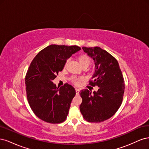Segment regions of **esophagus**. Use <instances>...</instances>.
I'll use <instances>...</instances> for the list:
<instances>
[{
	"mask_svg": "<svg viewBox=\"0 0 149 149\" xmlns=\"http://www.w3.org/2000/svg\"><path fill=\"white\" fill-rule=\"evenodd\" d=\"M76 94H79V91H80V90L78 89V88H76Z\"/></svg>",
	"mask_w": 149,
	"mask_h": 149,
	"instance_id": "34e87169",
	"label": "esophagus"
}]
</instances>
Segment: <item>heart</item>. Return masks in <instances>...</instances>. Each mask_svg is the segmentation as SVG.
I'll return each instance as SVG.
<instances>
[{"instance_id": "1", "label": "heart", "mask_w": 149, "mask_h": 149, "mask_svg": "<svg viewBox=\"0 0 149 149\" xmlns=\"http://www.w3.org/2000/svg\"><path fill=\"white\" fill-rule=\"evenodd\" d=\"M78 60L79 63V65H81V67L86 66L88 68L89 66V65H90V63H91V60H90V58L88 56L84 55H81V56H78ZM67 63H68V61H66L65 62V66H66ZM73 81L76 84H78L79 83L78 79H76V78H74Z\"/></svg>"}]
</instances>
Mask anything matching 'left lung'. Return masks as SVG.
Segmentation results:
<instances>
[{"instance_id": "left-lung-1", "label": "left lung", "mask_w": 149, "mask_h": 149, "mask_svg": "<svg viewBox=\"0 0 149 149\" xmlns=\"http://www.w3.org/2000/svg\"><path fill=\"white\" fill-rule=\"evenodd\" d=\"M94 61V73L90 81L99 88L97 91L81 90L83 101L79 109L84 119L91 123H100L111 118L120 107L125 85L118 61L100 47H83Z\"/></svg>"}]
</instances>
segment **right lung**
Returning a JSON list of instances; mask_svg holds the SVG:
<instances>
[{
    "mask_svg": "<svg viewBox=\"0 0 149 149\" xmlns=\"http://www.w3.org/2000/svg\"><path fill=\"white\" fill-rule=\"evenodd\" d=\"M80 49L76 45H51L31 61L25 76L26 96L31 110L43 121L58 124L66 119L75 89L68 83L57 88L53 81L66 60Z\"/></svg>",
    "mask_w": 149,
    "mask_h": 149,
    "instance_id": "1",
    "label": "right lung"
}]
</instances>
